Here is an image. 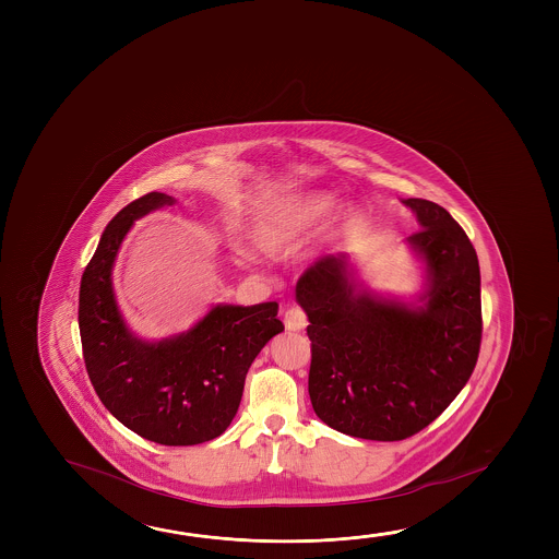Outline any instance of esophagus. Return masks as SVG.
<instances>
[{
  "mask_svg": "<svg viewBox=\"0 0 559 559\" xmlns=\"http://www.w3.org/2000/svg\"><path fill=\"white\" fill-rule=\"evenodd\" d=\"M284 325H286V330L288 331H300L308 325V316H306V311L302 308H298V306H293V308H288V310L284 311Z\"/></svg>",
  "mask_w": 559,
  "mask_h": 559,
  "instance_id": "esophagus-1",
  "label": "esophagus"
}]
</instances>
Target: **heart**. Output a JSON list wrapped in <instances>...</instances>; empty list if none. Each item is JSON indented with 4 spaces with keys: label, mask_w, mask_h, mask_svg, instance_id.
<instances>
[{
    "label": "heart",
    "mask_w": 559,
    "mask_h": 559,
    "mask_svg": "<svg viewBox=\"0 0 559 559\" xmlns=\"http://www.w3.org/2000/svg\"><path fill=\"white\" fill-rule=\"evenodd\" d=\"M335 209V197L325 192L296 194L271 202L251 222L249 238L266 255H283L298 248L308 231L320 226ZM239 257L251 261L248 249H239Z\"/></svg>",
    "instance_id": "b5f03b06"
}]
</instances>
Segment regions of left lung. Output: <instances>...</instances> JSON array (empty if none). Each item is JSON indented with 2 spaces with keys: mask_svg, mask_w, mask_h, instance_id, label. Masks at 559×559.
I'll use <instances>...</instances> for the list:
<instances>
[{
  "mask_svg": "<svg viewBox=\"0 0 559 559\" xmlns=\"http://www.w3.org/2000/svg\"><path fill=\"white\" fill-rule=\"evenodd\" d=\"M403 204L421 226L407 243L425 263L423 306L368 293L343 253L321 257L296 284L310 320L311 407L357 439L403 440L425 429L466 385L479 355L476 249L437 202Z\"/></svg>",
  "mask_w": 559,
  "mask_h": 559,
  "instance_id": "obj_1",
  "label": "left lung"
}]
</instances>
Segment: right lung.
I'll return each instance as SVG.
<instances>
[{"mask_svg":"<svg viewBox=\"0 0 559 559\" xmlns=\"http://www.w3.org/2000/svg\"><path fill=\"white\" fill-rule=\"evenodd\" d=\"M171 204L174 197L147 192L107 224L83 271L78 321L103 405L142 439L191 447L228 429L251 362L284 325L276 302L221 304L175 337L147 343L130 333L112 293V265L134 221Z\"/></svg>","mask_w":559,"mask_h":559,"instance_id":"obj_1","label":"right lung"}]
</instances>
